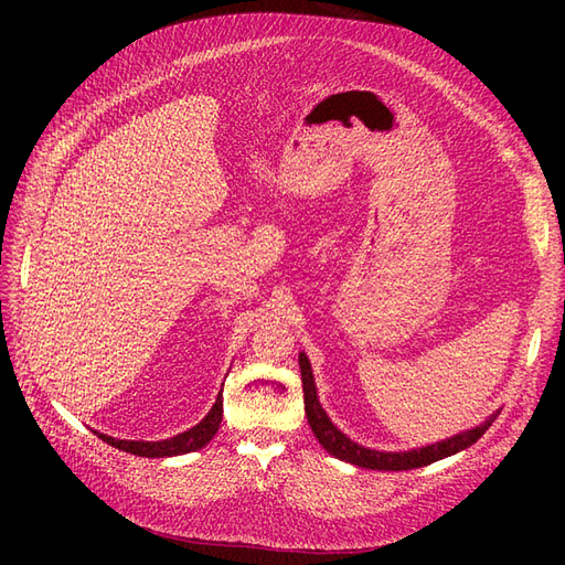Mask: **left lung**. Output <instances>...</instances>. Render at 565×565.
I'll list each match as a JSON object with an SVG mask.
<instances>
[{"instance_id": "left-lung-1", "label": "left lung", "mask_w": 565, "mask_h": 565, "mask_svg": "<svg viewBox=\"0 0 565 565\" xmlns=\"http://www.w3.org/2000/svg\"><path fill=\"white\" fill-rule=\"evenodd\" d=\"M299 367H301V384H303V409L306 417H309L311 429L316 434V438L320 440V446L328 450L330 455H334L337 459H344L349 465L363 467V469H377V471H407V469H417V467H426L431 461H438L443 457H450L459 450H465L473 443L481 438L488 426L498 419L500 413H494L488 422H483L481 426H476L471 431L457 434L443 443H434V446L426 448H417V450H407V452H380V450H370L358 446L351 438H347L341 434L337 426L330 422V417L324 415V409L318 403V393H316V384H313V372H311V363L306 353H299Z\"/></svg>"}]
</instances>
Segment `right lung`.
<instances>
[{
    "instance_id": "right-lung-1",
    "label": "right lung",
    "mask_w": 565,
    "mask_h": 565,
    "mask_svg": "<svg viewBox=\"0 0 565 565\" xmlns=\"http://www.w3.org/2000/svg\"><path fill=\"white\" fill-rule=\"evenodd\" d=\"M221 415H224V396L218 393V398L214 403V407L210 409V415L204 417L200 424H195L193 429H188L174 438H167V440H117L110 438L106 434H96L98 438H104L108 446L117 448V450H125L131 455H139V457H174V455H185V452H193L207 446V443L214 438V434L218 431V424H221Z\"/></svg>"
}]
</instances>
